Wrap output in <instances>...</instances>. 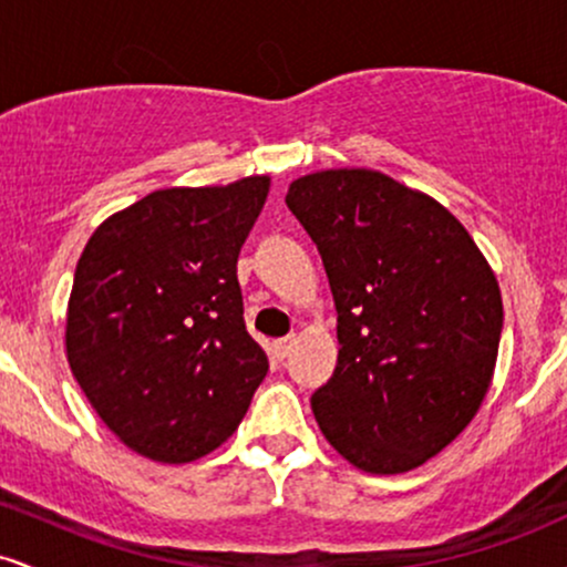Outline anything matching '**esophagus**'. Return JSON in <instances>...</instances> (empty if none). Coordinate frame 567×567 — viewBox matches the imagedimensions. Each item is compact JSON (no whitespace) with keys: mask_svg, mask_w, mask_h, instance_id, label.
<instances>
[{"mask_svg":"<svg viewBox=\"0 0 567 567\" xmlns=\"http://www.w3.org/2000/svg\"><path fill=\"white\" fill-rule=\"evenodd\" d=\"M292 343H296V338L288 336V338H279V341H275V354L279 357V360H285V357L290 354L292 351Z\"/></svg>","mask_w":567,"mask_h":567,"instance_id":"esophagus-1","label":"esophagus"}]
</instances>
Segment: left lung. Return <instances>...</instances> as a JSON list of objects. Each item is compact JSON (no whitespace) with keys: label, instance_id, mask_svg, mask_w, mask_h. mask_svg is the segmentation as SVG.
I'll use <instances>...</instances> for the list:
<instances>
[{"label":"left lung","instance_id":"8db88e82","mask_svg":"<svg viewBox=\"0 0 567 567\" xmlns=\"http://www.w3.org/2000/svg\"><path fill=\"white\" fill-rule=\"evenodd\" d=\"M338 309V365L311 396L357 470L402 474L472 424L496 370L504 303L472 234L429 194L370 167L288 186Z\"/></svg>","mask_w":567,"mask_h":567}]
</instances>
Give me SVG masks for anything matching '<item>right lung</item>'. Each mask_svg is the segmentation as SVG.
<instances>
[{
  "label": "right lung",
  "mask_w": 567,
  "mask_h": 567,
  "mask_svg": "<svg viewBox=\"0 0 567 567\" xmlns=\"http://www.w3.org/2000/svg\"><path fill=\"white\" fill-rule=\"evenodd\" d=\"M271 175L171 186L114 213L84 245L66 357L122 445L188 464L237 432L269 360L243 320L237 258Z\"/></svg>",
  "instance_id": "right-lung-1"
}]
</instances>
